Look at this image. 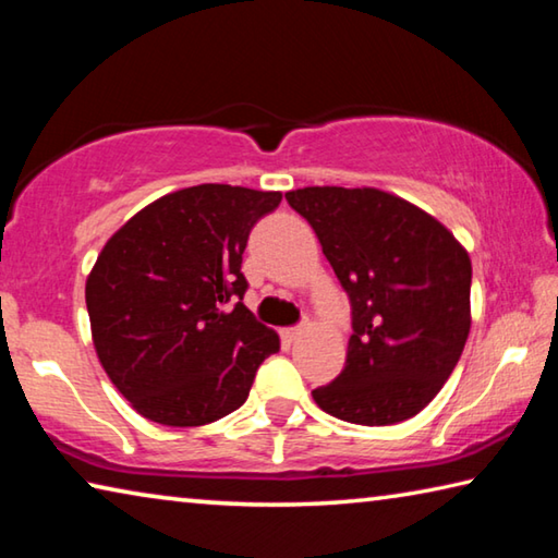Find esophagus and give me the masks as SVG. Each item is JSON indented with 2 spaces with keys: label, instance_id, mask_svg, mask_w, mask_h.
Masks as SVG:
<instances>
[{
  "label": "esophagus",
  "instance_id": "esophagus-1",
  "mask_svg": "<svg viewBox=\"0 0 558 558\" xmlns=\"http://www.w3.org/2000/svg\"><path fill=\"white\" fill-rule=\"evenodd\" d=\"M302 335V327H288V329H282L280 332V337L286 339V342L290 344V342H295V339Z\"/></svg>",
  "mask_w": 558,
  "mask_h": 558
}]
</instances>
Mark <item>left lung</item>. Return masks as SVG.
Wrapping results in <instances>:
<instances>
[{"mask_svg":"<svg viewBox=\"0 0 558 558\" xmlns=\"http://www.w3.org/2000/svg\"><path fill=\"white\" fill-rule=\"evenodd\" d=\"M286 199L313 226L352 305L344 369L313 391L315 403L359 426L413 418L468 342V251L430 214L381 189L305 186Z\"/></svg>","mask_w":558,"mask_h":558,"instance_id":"8db88e82","label":"left lung"}]
</instances>
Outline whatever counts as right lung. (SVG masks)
<instances>
[{
	"label": "right lung",
	"mask_w": 558,
	"mask_h": 558,
	"mask_svg": "<svg viewBox=\"0 0 558 558\" xmlns=\"http://www.w3.org/2000/svg\"><path fill=\"white\" fill-rule=\"evenodd\" d=\"M280 199L231 184L179 189L102 245L86 282L93 344L140 415L204 426L248 399L280 339L241 302V263L251 229Z\"/></svg>",
	"instance_id": "obj_1"
}]
</instances>
